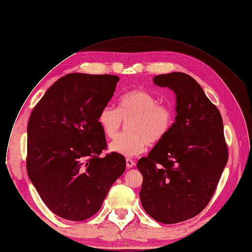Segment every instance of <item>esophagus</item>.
<instances>
[{"mask_svg": "<svg viewBox=\"0 0 252 252\" xmlns=\"http://www.w3.org/2000/svg\"><path fill=\"white\" fill-rule=\"evenodd\" d=\"M126 166H127V168H133L135 166V161L133 160L132 158H126Z\"/></svg>", "mask_w": 252, "mask_h": 252, "instance_id": "1", "label": "esophagus"}]
</instances>
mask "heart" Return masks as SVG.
Instances as JSON below:
<instances>
[{"mask_svg": "<svg viewBox=\"0 0 252 252\" xmlns=\"http://www.w3.org/2000/svg\"><path fill=\"white\" fill-rule=\"evenodd\" d=\"M158 98L142 90L123 94L119 107H103L98 114V124L108 138H114L123 125L129 121L128 132L118 136L110 144V150L125 157L142 154L147 144H157L165 138L174 122V113Z\"/></svg>", "mask_w": 252, "mask_h": 252, "instance_id": "obj_1", "label": "heart"}]
</instances>
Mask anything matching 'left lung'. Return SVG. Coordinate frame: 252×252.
Here are the masks:
<instances>
[{
  "instance_id": "left-lung-1",
  "label": "left lung",
  "mask_w": 252,
  "mask_h": 252,
  "mask_svg": "<svg viewBox=\"0 0 252 252\" xmlns=\"http://www.w3.org/2000/svg\"><path fill=\"white\" fill-rule=\"evenodd\" d=\"M176 94V120L165 138L137 161L144 211L164 224L197 216L209 204L228 161L223 119L201 86L188 74L154 78Z\"/></svg>"
}]
</instances>
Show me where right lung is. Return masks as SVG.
Wrapping results in <instances>:
<instances>
[{"label":"right lung","instance_id":"obj_1","mask_svg":"<svg viewBox=\"0 0 252 252\" xmlns=\"http://www.w3.org/2000/svg\"><path fill=\"white\" fill-rule=\"evenodd\" d=\"M119 77L71 73L57 80L27 124L26 169L42 201L57 216L84 220L96 214L124 173V156L107 150L98 124Z\"/></svg>","mask_w":252,"mask_h":252}]
</instances>
